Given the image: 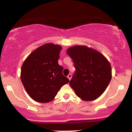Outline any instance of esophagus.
Wrapping results in <instances>:
<instances>
[{"label": "esophagus", "instance_id": "34e87169", "mask_svg": "<svg viewBox=\"0 0 132 132\" xmlns=\"http://www.w3.org/2000/svg\"><path fill=\"white\" fill-rule=\"evenodd\" d=\"M67 77H68V78L69 79V80H71V78H72V75H71V74H69V75H68Z\"/></svg>", "mask_w": 132, "mask_h": 132}]
</instances>
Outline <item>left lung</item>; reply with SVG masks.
Returning <instances> with one entry per match:
<instances>
[{
	"mask_svg": "<svg viewBox=\"0 0 132 132\" xmlns=\"http://www.w3.org/2000/svg\"><path fill=\"white\" fill-rule=\"evenodd\" d=\"M76 71L69 82L76 94L84 101L96 99L105 91L112 78L109 62L98 51L86 46L69 48Z\"/></svg>",
	"mask_w": 132,
	"mask_h": 132,
	"instance_id": "1",
	"label": "left lung"
}]
</instances>
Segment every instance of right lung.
<instances>
[{
  "mask_svg": "<svg viewBox=\"0 0 132 132\" xmlns=\"http://www.w3.org/2000/svg\"><path fill=\"white\" fill-rule=\"evenodd\" d=\"M62 49L60 45L47 43L33 51L23 63L21 81L33 100L42 103L53 101L57 92L69 82L58 64Z\"/></svg>",
  "mask_w": 132,
  "mask_h": 132,
  "instance_id": "1",
  "label": "right lung"
}]
</instances>
